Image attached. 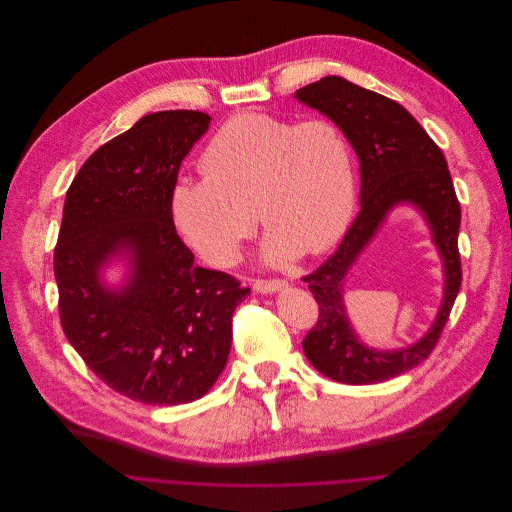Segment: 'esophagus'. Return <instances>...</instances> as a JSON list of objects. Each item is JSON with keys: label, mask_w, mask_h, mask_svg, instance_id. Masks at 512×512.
Instances as JSON below:
<instances>
[{"label": "esophagus", "mask_w": 512, "mask_h": 512, "mask_svg": "<svg viewBox=\"0 0 512 512\" xmlns=\"http://www.w3.org/2000/svg\"><path fill=\"white\" fill-rule=\"evenodd\" d=\"M288 282L286 280H280V278H272V280H264V278H258L252 282V288L260 294H268V292H276L280 288H284Z\"/></svg>", "instance_id": "1"}]
</instances>
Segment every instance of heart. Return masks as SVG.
Segmentation results:
<instances>
[{
  "label": "heart",
  "instance_id": "heart-1",
  "mask_svg": "<svg viewBox=\"0 0 512 512\" xmlns=\"http://www.w3.org/2000/svg\"><path fill=\"white\" fill-rule=\"evenodd\" d=\"M201 177L171 191L183 240L214 266L238 262L260 220L264 258L284 264L300 252L329 250L345 234L357 199L353 151L329 119L282 121L244 113L230 119L201 153Z\"/></svg>",
  "mask_w": 512,
  "mask_h": 512
}]
</instances>
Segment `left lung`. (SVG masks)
<instances>
[{"instance_id": "obj_1", "label": "left lung", "mask_w": 512, "mask_h": 512, "mask_svg": "<svg viewBox=\"0 0 512 512\" xmlns=\"http://www.w3.org/2000/svg\"><path fill=\"white\" fill-rule=\"evenodd\" d=\"M306 107L327 115L349 139L359 159L361 210L335 254L313 274L302 276L319 304V321L302 341L315 369L349 385L387 381L414 369L434 351L462 284L458 252L460 203L442 149L399 102L325 76L294 94ZM397 202H412L427 218L445 260V298L433 329L397 352H375L354 335L342 300L350 266Z\"/></svg>"}]
</instances>
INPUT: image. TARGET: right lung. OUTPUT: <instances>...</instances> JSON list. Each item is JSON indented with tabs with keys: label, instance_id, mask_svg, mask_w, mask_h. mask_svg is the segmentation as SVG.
I'll return each instance as SVG.
<instances>
[{
	"label": "right lung",
	"instance_id": "add662e5",
	"mask_svg": "<svg viewBox=\"0 0 512 512\" xmlns=\"http://www.w3.org/2000/svg\"><path fill=\"white\" fill-rule=\"evenodd\" d=\"M210 115L159 111L98 147L66 191L54 250L66 339L117 393L177 405L206 395L226 367L232 317L250 288L193 264L177 236L171 191ZM132 260L130 280L107 289L99 268Z\"/></svg>",
	"mask_w": 512,
	"mask_h": 512
}]
</instances>
